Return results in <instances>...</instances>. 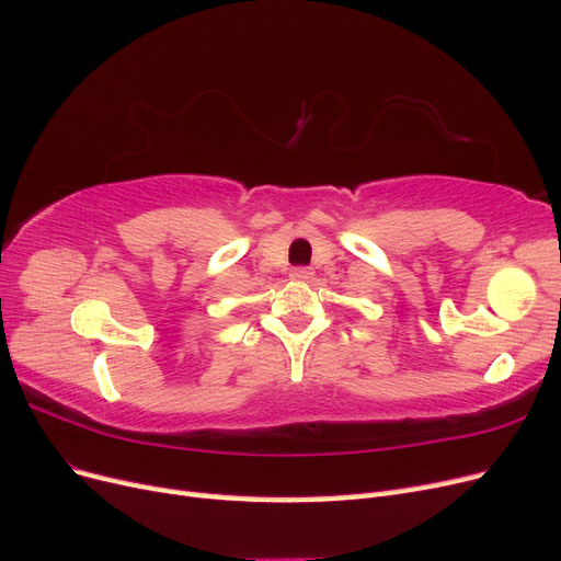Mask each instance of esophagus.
Segmentation results:
<instances>
[{
  "label": "esophagus",
  "mask_w": 561,
  "mask_h": 561,
  "mask_svg": "<svg viewBox=\"0 0 561 561\" xmlns=\"http://www.w3.org/2000/svg\"><path fill=\"white\" fill-rule=\"evenodd\" d=\"M311 276H313V268H309V266H295L290 271V278H295V280H309Z\"/></svg>",
  "instance_id": "34e87169"
}]
</instances>
